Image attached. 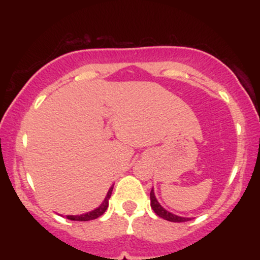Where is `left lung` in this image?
<instances>
[{
    "label": "left lung",
    "instance_id": "left-lung-1",
    "mask_svg": "<svg viewBox=\"0 0 260 260\" xmlns=\"http://www.w3.org/2000/svg\"><path fill=\"white\" fill-rule=\"evenodd\" d=\"M150 205H151V209H153V210L155 211V214H156V215L162 217V219L168 220V221L184 222V221H188V220H189V217L177 216V215H175V214H172V213H170V211L165 210V209L161 207L160 203L157 202L156 197H155V194H154V189H151V192H150Z\"/></svg>",
    "mask_w": 260,
    "mask_h": 260
}]
</instances>
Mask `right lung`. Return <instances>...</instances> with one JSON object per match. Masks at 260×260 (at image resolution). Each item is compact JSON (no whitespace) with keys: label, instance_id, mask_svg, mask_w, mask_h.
<instances>
[{"label":"right lung","instance_id":"1","mask_svg":"<svg viewBox=\"0 0 260 260\" xmlns=\"http://www.w3.org/2000/svg\"><path fill=\"white\" fill-rule=\"evenodd\" d=\"M112 189H113V186L109 189L107 196L105 197V199H104V202L101 203L100 207L94 209L92 211H89V213L83 214V215H66V217H67L68 220H73V221H89V220L98 219V217H100L104 213H105L107 207H109V199H110V197H111Z\"/></svg>","mask_w":260,"mask_h":260}]
</instances>
